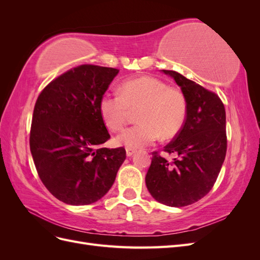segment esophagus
I'll return each instance as SVG.
<instances>
[{
	"label": "esophagus",
	"instance_id": "34e87169",
	"mask_svg": "<svg viewBox=\"0 0 260 260\" xmlns=\"http://www.w3.org/2000/svg\"><path fill=\"white\" fill-rule=\"evenodd\" d=\"M135 149H131V148H125V154H127L128 157H131L133 154H135Z\"/></svg>",
	"mask_w": 260,
	"mask_h": 260
}]
</instances>
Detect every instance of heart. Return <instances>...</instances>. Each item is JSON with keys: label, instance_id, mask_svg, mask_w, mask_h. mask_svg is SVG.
Segmentation results:
<instances>
[{"label": "heart", "instance_id": "1", "mask_svg": "<svg viewBox=\"0 0 260 260\" xmlns=\"http://www.w3.org/2000/svg\"><path fill=\"white\" fill-rule=\"evenodd\" d=\"M140 123L125 129L116 143L131 149L153 144L160 137L171 139L182 129L187 104L184 94L151 76L124 81L119 92H106L100 100V114L106 127L120 131L127 123L131 109H138Z\"/></svg>", "mask_w": 260, "mask_h": 260}]
</instances>
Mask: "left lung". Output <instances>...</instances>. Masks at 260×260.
Masks as SVG:
<instances>
[{
	"mask_svg": "<svg viewBox=\"0 0 260 260\" xmlns=\"http://www.w3.org/2000/svg\"><path fill=\"white\" fill-rule=\"evenodd\" d=\"M162 73L174 78L184 94L186 119L181 131L164 147L175 158L169 161L153 152L145 183L157 202L183 207L203 199L218 178L226 153L225 111L216 93L174 70Z\"/></svg>",
	"mask_w": 260,
	"mask_h": 260,
	"instance_id": "8db88e82",
	"label": "left lung"
}]
</instances>
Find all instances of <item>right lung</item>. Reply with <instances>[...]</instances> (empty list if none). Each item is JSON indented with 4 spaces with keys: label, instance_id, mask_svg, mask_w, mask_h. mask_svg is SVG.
<instances>
[{
    "label": "right lung",
    "instance_id": "right-lung-1",
    "mask_svg": "<svg viewBox=\"0 0 260 260\" xmlns=\"http://www.w3.org/2000/svg\"><path fill=\"white\" fill-rule=\"evenodd\" d=\"M118 73L80 65L51 81L36 102L31 155L45 187L69 205H89L103 198L125 159L123 147L101 146L111 136L100 100Z\"/></svg>",
    "mask_w": 260,
    "mask_h": 260
}]
</instances>
